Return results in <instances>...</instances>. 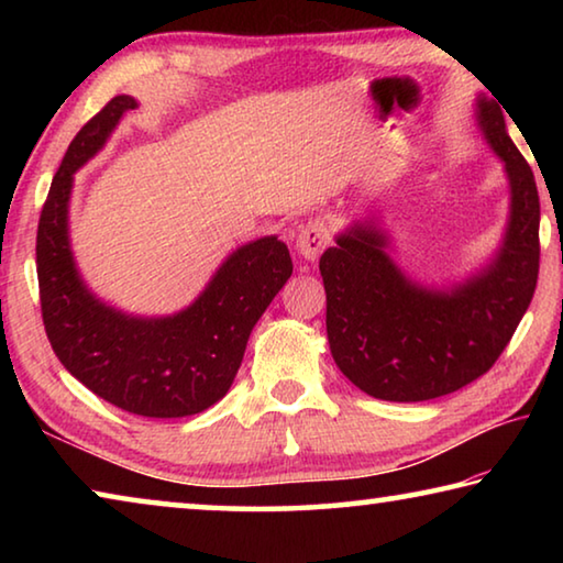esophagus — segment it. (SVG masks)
<instances>
[{
  "label": "esophagus",
  "instance_id": "obj_1",
  "mask_svg": "<svg viewBox=\"0 0 563 563\" xmlns=\"http://www.w3.org/2000/svg\"><path fill=\"white\" fill-rule=\"evenodd\" d=\"M330 243V228L322 218H310L298 231V253L305 261H318Z\"/></svg>",
  "mask_w": 563,
  "mask_h": 563
}]
</instances>
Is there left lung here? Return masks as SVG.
I'll return each instance as SVG.
<instances>
[{"mask_svg": "<svg viewBox=\"0 0 563 563\" xmlns=\"http://www.w3.org/2000/svg\"><path fill=\"white\" fill-rule=\"evenodd\" d=\"M504 107L479 103V123L504 158L511 218L499 258L452 292L409 283L385 255V235L355 225L320 258L328 340L352 385L389 402H424L489 373L527 312L539 278V190L504 126Z\"/></svg>", "mask_w": 563, "mask_h": 563, "instance_id": "left-lung-1", "label": "left lung"}]
</instances>
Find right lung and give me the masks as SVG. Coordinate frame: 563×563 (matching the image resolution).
I'll use <instances>...</instances> for the list:
<instances>
[{"label": "right lung", "mask_w": 563, "mask_h": 563, "mask_svg": "<svg viewBox=\"0 0 563 563\" xmlns=\"http://www.w3.org/2000/svg\"><path fill=\"white\" fill-rule=\"evenodd\" d=\"M133 107L126 93L113 97L76 133L54 174L36 228L42 320L56 357L93 395L131 415L188 417L233 385L251 330L290 278L292 261L275 235L238 247L201 298L174 318H126L93 298L74 268L66 203L74 170Z\"/></svg>", "instance_id": "obj_1"}]
</instances>
